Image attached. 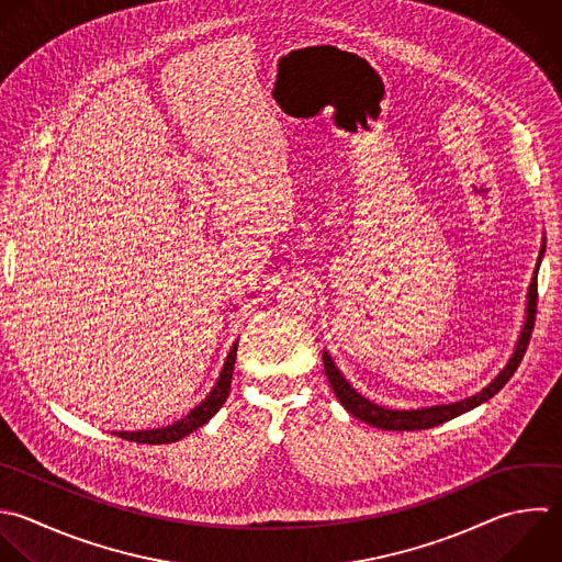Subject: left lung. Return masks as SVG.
Returning a JSON list of instances; mask_svg holds the SVG:
<instances>
[{"label":"left lung","mask_w":562,"mask_h":562,"mask_svg":"<svg viewBox=\"0 0 562 562\" xmlns=\"http://www.w3.org/2000/svg\"><path fill=\"white\" fill-rule=\"evenodd\" d=\"M542 252L544 248H540V255H538V263L542 259ZM536 301H538V266H536V272H533V279H531V285H529V292H527V318H525V325H522V331H520V338L516 342V349H514V356L509 358V362L505 364V369L483 389L479 391L476 395L472 397H465L461 402H452V404H441V406H430V408H417V411H391V408H382L369 400H364L360 393H356L349 382L340 375V371L336 369V364L331 362L329 353L325 351L323 353V364H325V375L336 393V397L340 400V404L358 419L375 426V428H384V430H422V428H432V426H439L483 402H487L492 395H496L505 384L507 380L514 375V371L518 369L522 356H525V349L529 345V338H531V329H533V321H536Z\"/></svg>","instance_id":"left-lung-1"}]
</instances>
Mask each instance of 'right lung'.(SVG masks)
Listing matches in <instances>:
<instances>
[{
  "label": "right lung",
  "mask_w": 562,
  "mask_h": 562,
  "mask_svg": "<svg viewBox=\"0 0 562 562\" xmlns=\"http://www.w3.org/2000/svg\"><path fill=\"white\" fill-rule=\"evenodd\" d=\"M235 358H237V345H233L222 375L217 380V384L213 386V391L206 395V400L195 406L187 417H182L180 422L167 426V428H154V430H138V432H119L123 439L127 441H136V443H171L178 441L182 437H187L189 432L198 430L200 426H204L226 402L228 393H231V382H233V371H235Z\"/></svg>",
  "instance_id": "obj_1"
}]
</instances>
